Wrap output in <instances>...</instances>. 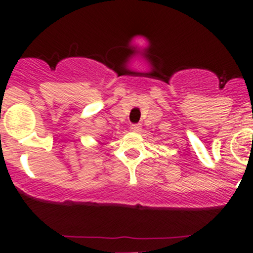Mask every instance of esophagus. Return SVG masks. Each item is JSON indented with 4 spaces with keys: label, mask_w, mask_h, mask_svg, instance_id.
Masks as SVG:
<instances>
[{
    "label": "esophagus",
    "mask_w": 253,
    "mask_h": 253,
    "mask_svg": "<svg viewBox=\"0 0 253 253\" xmlns=\"http://www.w3.org/2000/svg\"><path fill=\"white\" fill-rule=\"evenodd\" d=\"M131 129L133 132H139L142 129V126H141V125H138V124H133L131 126Z\"/></svg>",
    "instance_id": "1"
}]
</instances>
